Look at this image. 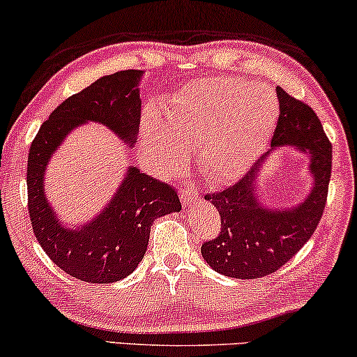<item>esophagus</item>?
Returning a JSON list of instances; mask_svg holds the SVG:
<instances>
[{"instance_id":"esophagus-1","label":"esophagus","mask_w":357,"mask_h":357,"mask_svg":"<svg viewBox=\"0 0 357 357\" xmlns=\"http://www.w3.org/2000/svg\"><path fill=\"white\" fill-rule=\"evenodd\" d=\"M180 198H182L183 206L190 208L198 202V193H195L193 190H190V188H180Z\"/></svg>"}]
</instances>
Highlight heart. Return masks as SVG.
Returning a JSON list of instances; mask_svg holds the SVG:
<instances>
[{
	"mask_svg": "<svg viewBox=\"0 0 357 357\" xmlns=\"http://www.w3.org/2000/svg\"><path fill=\"white\" fill-rule=\"evenodd\" d=\"M147 111L141 151L147 164L172 172L183 165V147H195L198 167L211 182L246 174L262 154L279 119V101L252 80L215 78L185 85L162 108Z\"/></svg>",
	"mask_w": 357,
	"mask_h": 357,
	"instance_id": "obj_1",
	"label": "heart"
}]
</instances>
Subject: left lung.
Returning a JSON list of instances; mask_svg holds the SVG:
<instances>
[{"label": "left lung", "mask_w": 357, "mask_h": 357, "mask_svg": "<svg viewBox=\"0 0 357 357\" xmlns=\"http://www.w3.org/2000/svg\"><path fill=\"white\" fill-rule=\"evenodd\" d=\"M280 116L267 151L233 187L206 195L220 211L221 233L202 246V256L218 274L259 279L279 271L297 254L320 223L331 177V142L314 111L279 86ZM294 146L309 157L310 192L294 207L266 206L258 198V177L275 150Z\"/></svg>", "instance_id": "left-lung-1"}]
</instances>
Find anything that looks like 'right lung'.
I'll return each mask as SVG.
<instances>
[{
  "label": "right lung",
  "mask_w": 357,
  "mask_h": 357,
  "mask_svg": "<svg viewBox=\"0 0 357 357\" xmlns=\"http://www.w3.org/2000/svg\"><path fill=\"white\" fill-rule=\"evenodd\" d=\"M142 70L105 75L52 111L27 157V205L40 248L68 275L91 284H113L132 274L144 257L154 220L182 210L170 185L129 165L116 193L83 225L66 226L45 195V170L73 129L98 123L128 147L137 142Z\"/></svg>",
  "instance_id": "right-lung-1"
}]
</instances>
